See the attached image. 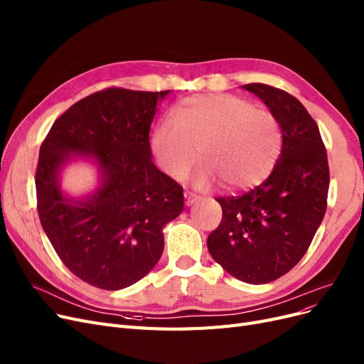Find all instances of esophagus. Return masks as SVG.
Returning <instances> with one entry per match:
<instances>
[{
    "label": "esophagus",
    "mask_w": 364,
    "mask_h": 364,
    "mask_svg": "<svg viewBox=\"0 0 364 364\" xmlns=\"http://www.w3.org/2000/svg\"><path fill=\"white\" fill-rule=\"evenodd\" d=\"M184 198H186V205H193V204H196L198 200L200 199V196H198L196 193H193V192H186L184 193Z\"/></svg>",
    "instance_id": "34e87169"
}]
</instances>
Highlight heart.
Here are the masks:
<instances>
[{
  "label": "heart",
  "mask_w": 364,
  "mask_h": 364,
  "mask_svg": "<svg viewBox=\"0 0 364 364\" xmlns=\"http://www.w3.org/2000/svg\"><path fill=\"white\" fill-rule=\"evenodd\" d=\"M282 146L277 119L232 94H196L172 107L153 130L151 151L159 168L184 180L199 159V187L216 183L243 191L259 184L276 165Z\"/></svg>",
  "instance_id": "heart-1"
}]
</instances>
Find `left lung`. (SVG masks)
I'll return each mask as SVG.
<instances>
[{
    "label": "left lung",
    "instance_id": "8db88e82",
    "mask_svg": "<svg viewBox=\"0 0 364 364\" xmlns=\"http://www.w3.org/2000/svg\"><path fill=\"white\" fill-rule=\"evenodd\" d=\"M243 88L277 119L282 151L262 184L216 199L223 218L207 246L231 276L262 285L287 274L311 246L327 210L330 169L318 124L297 99L265 84Z\"/></svg>",
    "mask_w": 364,
    "mask_h": 364
}]
</instances>
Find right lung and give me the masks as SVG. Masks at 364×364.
Masks as SVG:
<instances>
[{
	"label": "right lung",
	"mask_w": 364,
	"mask_h": 364,
	"mask_svg": "<svg viewBox=\"0 0 364 364\" xmlns=\"http://www.w3.org/2000/svg\"><path fill=\"white\" fill-rule=\"evenodd\" d=\"M169 91L111 87L76 102L52 124L36 171L40 223L63 264L87 284H136L164 253V226L183 211V187L153 164L150 126ZM72 155L96 158L97 193L62 196L58 173Z\"/></svg>",
	"instance_id": "right-lung-1"
}]
</instances>
